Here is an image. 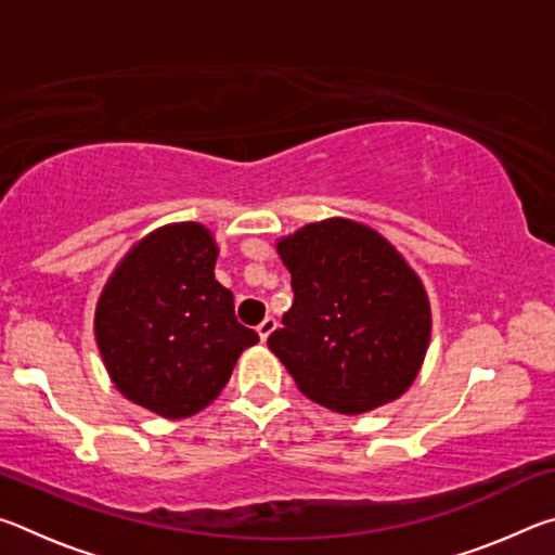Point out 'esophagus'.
Instances as JSON below:
<instances>
[{"instance_id": "34e87169", "label": "esophagus", "mask_w": 555, "mask_h": 555, "mask_svg": "<svg viewBox=\"0 0 555 555\" xmlns=\"http://www.w3.org/2000/svg\"><path fill=\"white\" fill-rule=\"evenodd\" d=\"M274 327H276V321H274V318H264V321H261V323L257 325V335H259V340H261V343H267V340H269V335L274 333Z\"/></svg>"}]
</instances>
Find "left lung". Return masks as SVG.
I'll list each match as a JSON object with an SVG mask.
<instances>
[{
	"instance_id": "8db88e82",
	"label": "left lung",
	"mask_w": 555,
	"mask_h": 555,
	"mask_svg": "<svg viewBox=\"0 0 555 555\" xmlns=\"http://www.w3.org/2000/svg\"><path fill=\"white\" fill-rule=\"evenodd\" d=\"M294 306L269 350L321 406L357 416L399 399L430 343V304L416 271L367 224L327 218L276 242Z\"/></svg>"
}]
</instances>
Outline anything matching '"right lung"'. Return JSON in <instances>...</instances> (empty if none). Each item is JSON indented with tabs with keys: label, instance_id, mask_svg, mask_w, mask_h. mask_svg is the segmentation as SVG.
Returning a JSON list of instances; mask_svg holds the SVG:
<instances>
[{
	"label": "right lung",
	"instance_id": "add662e5",
	"mask_svg": "<svg viewBox=\"0 0 555 555\" xmlns=\"http://www.w3.org/2000/svg\"><path fill=\"white\" fill-rule=\"evenodd\" d=\"M218 255L205 224H164L127 251L98 298L95 340L112 384L164 418L212 403L240 354L259 343L215 279Z\"/></svg>",
	"mask_w": 555,
	"mask_h": 555
}]
</instances>
